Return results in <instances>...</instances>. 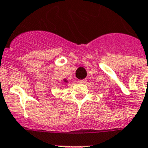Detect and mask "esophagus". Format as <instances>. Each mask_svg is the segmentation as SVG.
Segmentation results:
<instances>
[{"instance_id": "34e87169", "label": "esophagus", "mask_w": 148, "mask_h": 148, "mask_svg": "<svg viewBox=\"0 0 148 148\" xmlns=\"http://www.w3.org/2000/svg\"><path fill=\"white\" fill-rule=\"evenodd\" d=\"M87 81H86V80H79L78 81V83L80 84H85Z\"/></svg>"}]
</instances>
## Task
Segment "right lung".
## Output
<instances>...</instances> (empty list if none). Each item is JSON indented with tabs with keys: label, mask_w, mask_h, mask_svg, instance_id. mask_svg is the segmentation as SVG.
Segmentation results:
<instances>
[{
	"label": "right lung",
	"mask_w": 148,
	"mask_h": 148,
	"mask_svg": "<svg viewBox=\"0 0 148 148\" xmlns=\"http://www.w3.org/2000/svg\"><path fill=\"white\" fill-rule=\"evenodd\" d=\"M64 81L65 83H67V80H66V79H64Z\"/></svg>",
	"instance_id": "add662e5"
}]
</instances>
